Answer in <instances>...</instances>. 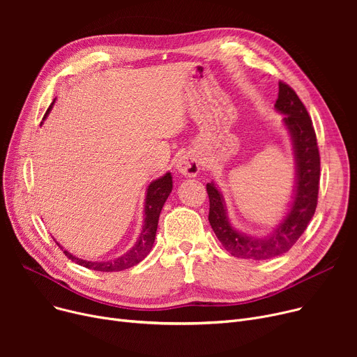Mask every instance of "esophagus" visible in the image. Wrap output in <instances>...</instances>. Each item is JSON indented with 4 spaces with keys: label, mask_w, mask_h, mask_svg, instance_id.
I'll return each mask as SVG.
<instances>
[{
    "label": "esophagus",
    "mask_w": 357,
    "mask_h": 357,
    "mask_svg": "<svg viewBox=\"0 0 357 357\" xmlns=\"http://www.w3.org/2000/svg\"><path fill=\"white\" fill-rule=\"evenodd\" d=\"M176 169H178V172L183 176H188V178L197 176L201 171V162H199L198 155L194 152H188V153L182 155L176 162Z\"/></svg>",
    "instance_id": "esophagus-1"
}]
</instances>
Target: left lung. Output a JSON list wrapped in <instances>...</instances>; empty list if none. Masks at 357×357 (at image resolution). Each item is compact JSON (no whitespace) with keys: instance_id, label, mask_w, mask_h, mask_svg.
I'll use <instances>...</instances> for the list:
<instances>
[{"instance_id":"obj_1","label":"left lung","mask_w":357,"mask_h":357,"mask_svg":"<svg viewBox=\"0 0 357 357\" xmlns=\"http://www.w3.org/2000/svg\"><path fill=\"white\" fill-rule=\"evenodd\" d=\"M275 108L285 116L284 124L291 135L296 169L292 202L276 229L265 237H252L237 231L229 221L226 201L221 191L214 182L207 183L210 224L224 249L234 257L266 260L287 253L305 231L317 208L320 153L308 111L296 92L285 82H279Z\"/></svg>"}]
</instances>
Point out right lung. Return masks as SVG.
<instances>
[{
	"label": "right lung",
	"instance_id": "obj_1",
	"mask_svg": "<svg viewBox=\"0 0 357 357\" xmlns=\"http://www.w3.org/2000/svg\"><path fill=\"white\" fill-rule=\"evenodd\" d=\"M53 104H54V101L47 108L45 119L49 114V111L52 109ZM171 192H172V175L169 172L165 174L163 176H160L159 179L153 181L152 183L147 186L146 202H144V221H143L142 233H140V236L136 241V245L131 248L127 253H124L123 256H120L117 259L104 260V261L84 260V259H79L77 256L70 255L68 250H63V248L59 245V243H56V245H58L63 250V253L72 261H75V264H78L84 268L92 269V271L119 272V271L128 269L131 266H136L150 253V250H152V246L155 243V237H156L159 215H160V211H162L165 201L167 199V197Z\"/></svg>",
	"mask_w": 357,
	"mask_h": 357
}]
</instances>
